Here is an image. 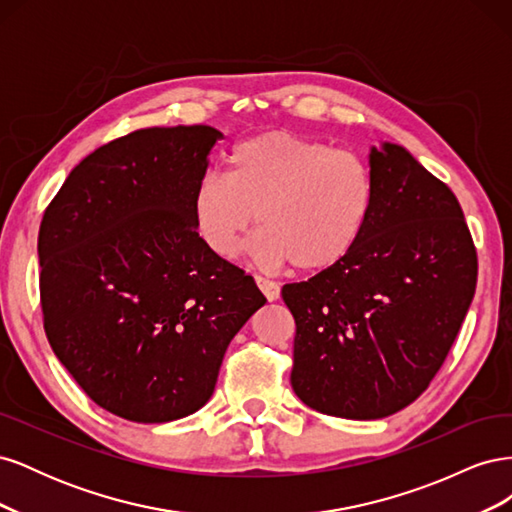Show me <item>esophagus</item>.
<instances>
[{
    "instance_id": "34e87169",
    "label": "esophagus",
    "mask_w": 512,
    "mask_h": 512,
    "mask_svg": "<svg viewBox=\"0 0 512 512\" xmlns=\"http://www.w3.org/2000/svg\"><path fill=\"white\" fill-rule=\"evenodd\" d=\"M256 284H258L260 292L267 297V301L280 299V284H277V282L267 280V277H262V275H256Z\"/></svg>"
}]
</instances>
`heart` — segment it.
Masks as SVG:
<instances>
[{
  "label": "heart",
  "instance_id": "b5f03b06",
  "mask_svg": "<svg viewBox=\"0 0 512 512\" xmlns=\"http://www.w3.org/2000/svg\"><path fill=\"white\" fill-rule=\"evenodd\" d=\"M226 162V175L207 173L192 194L196 232L213 254L235 256L256 220L252 254L262 267L292 260L324 271L363 237L376 183L359 153L280 128L243 138Z\"/></svg>",
  "mask_w": 512,
  "mask_h": 512
}]
</instances>
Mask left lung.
Instances as JSON below:
<instances>
[{"label":"left lung","mask_w":512,"mask_h":512,"mask_svg":"<svg viewBox=\"0 0 512 512\" xmlns=\"http://www.w3.org/2000/svg\"><path fill=\"white\" fill-rule=\"evenodd\" d=\"M374 209L354 250L286 284L290 382L303 404L371 421L410 406L438 374L474 299L478 258L457 196L410 153L371 149Z\"/></svg>","instance_id":"left-lung-1"}]
</instances>
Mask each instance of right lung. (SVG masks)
<instances>
[{
  "label": "right lung",
  "mask_w": 512,
  "mask_h": 512,
  "mask_svg": "<svg viewBox=\"0 0 512 512\" xmlns=\"http://www.w3.org/2000/svg\"><path fill=\"white\" fill-rule=\"evenodd\" d=\"M222 132L145 128L72 168L38 232L44 333L81 389L134 423L213 395L230 339L267 303L198 237L192 194Z\"/></svg>",
  "instance_id": "1"
}]
</instances>
